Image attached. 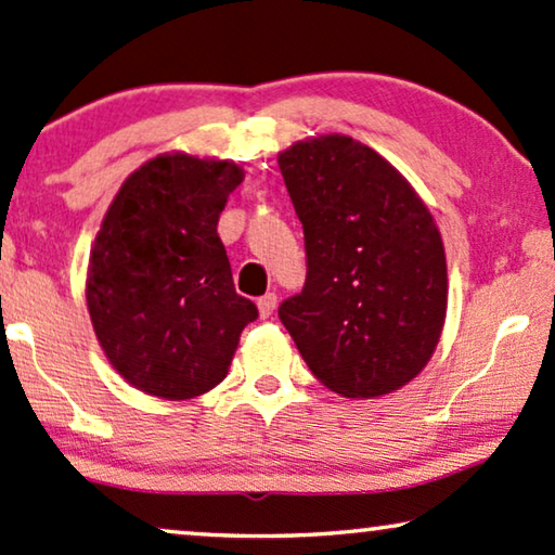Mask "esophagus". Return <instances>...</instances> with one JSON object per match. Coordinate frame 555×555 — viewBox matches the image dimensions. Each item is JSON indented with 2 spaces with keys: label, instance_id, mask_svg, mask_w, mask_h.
Returning a JSON list of instances; mask_svg holds the SVG:
<instances>
[{
  "label": "esophagus",
  "instance_id": "esophagus-1",
  "mask_svg": "<svg viewBox=\"0 0 555 555\" xmlns=\"http://www.w3.org/2000/svg\"><path fill=\"white\" fill-rule=\"evenodd\" d=\"M276 304H279V299H276V294H263L259 301H256V307H259V314L263 317V319H269L271 314H274V309H276Z\"/></svg>",
  "mask_w": 555,
  "mask_h": 555
}]
</instances>
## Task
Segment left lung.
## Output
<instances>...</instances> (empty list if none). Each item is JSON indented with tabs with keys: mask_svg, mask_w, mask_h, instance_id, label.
<instances>
[{
	"mask_svg": "<svg viewBox=\"0 0 555 555\" xmlns=\"http://www.w3.org/2000/svg\"><path fill=\"white\" fill-rule=\"evenodd\" d=\"M279 168L307 248V281L279 307L281 324L332 392H395L430 362L448 311L433 214L392 163L349 135L296 140Z\"/></svg>",
	"mask_w": 555,
	"mask_h": 555,
	"instance_id": "left-lung-1",
	"label": "left lung"
}]
</instances>
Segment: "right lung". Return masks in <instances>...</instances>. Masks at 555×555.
Instances as JSON below:
<instances>
[{"label": "right lung", "instance_id": "obj_1", "mask_svg": "<svg viewBox=\"0 0 555 555\" xmlns=\"http://www.w3.org/2000/svg\"><path fill=\"white\" fill-rule=\"evenodd\" d=\"M241 181L233 160L163 153L125 178L100 223L85 299L107 362L140 392L191 400L214 389L259 317L233 288L216 231Z\"/></svg>", "mask_w": 555, "mask_h": 555}]
</instances>
